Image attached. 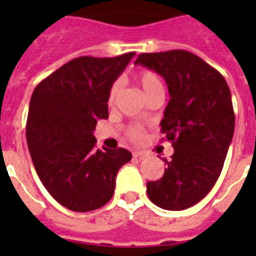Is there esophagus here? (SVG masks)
<instances>
[{"label":"esophagus","mask_w":256,"mask_h":256,"mask_svg":"<svg viewBox=\"0 0 256 256\" xmlns=\"http://www.w3.org/2000/svg\"><path fill=\"white\" fill-rule=\"evenodd\" d=\"M132 156H134V158H138V160H144V158H146V156H148V152L138 150V152H132Z\"/></svg>","instance_id":"esophagus-1"}]
</instances>
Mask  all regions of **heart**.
Listing matches in <instances>:
<instances>
[{
  "label": "heart",
  "instance_id": "b5f03b06",
  "mask_svg": "<svg viewBox=\"0 0 256 256\" xmlns=\"http://www.w3.org/2000/svg\"><path fill=\"white\" fill-rule=\"evenodd\" d=\"M136 80L138 82V85L140 86V88L144 90L146 96H150L152 92H156V90H164L162 80H160L158 74L152 72V70H140V72L136 73ZM116 92H118V85L114 84L110 88V92H108V104L114 102ZM128 136L132 140L140 142L144 138V130L140 126H132V128H128Z\"/></svg>",
  "mask_w": 256,
  "mask_h": 256
}]
</instances>
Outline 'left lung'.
<instances>
[{
  "instance_id": "1",
  "label": "left lung",
  "mask_w": 256,
  "mask_h": 256,
  "mask_svg": "<svg viewBox=\"0 0 256 256\" xmlns=\"http://www.w3.org/2000/svg\"><path fill=\"white\" fill-rule=\"evenodd\" d=\"M136 65L154 70L168 84L170 100L160 132L174 154L164 176L148 182L150 200L180 211L202 200L218 180L235 128L231 92L218 70L187 50L144 53Z\"/></svg>"
}]
</instances>
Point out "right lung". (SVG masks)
Returning a JSON list of instances; mask_svg holds the SVG:
<instances>
[{
	"label": "right lung",
	"instance_id": "add662e5",
	"mask_svg": "<svg viewBox=\"0 0 256 256\" xmlns=\"http://www.w3.org/2000/svg\"><path fill=\"white\" fill-rule=\"evenodd\" d=\"M74 58L36 86L26 122L32 160L49 194L66 208L92 211L112 199L126 148L96 150L98 120L108 116V92L132 57Z\"/></svg>",
	"mask_w": 256,
	"mask_h": 256
}]
</instances>
